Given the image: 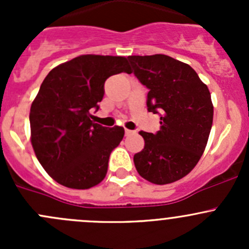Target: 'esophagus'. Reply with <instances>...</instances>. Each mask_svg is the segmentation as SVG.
I'll return each mask as SVG.
<instances>
[{
    "mask_svg": "<svg viewBox=\"0 0 249 249\" xmlns=\"http://www.w3.org/2000/svg\"><path fill=\"white\" fill-rule=\"evenodd\" d=\"M134 134V131L132 130H129V129H125V136H130V135Z\"/></svg>",
    "mask_w": 249,
    "mask_h": 249,
    "instance_id": "esophagus-1",
    "label": "esophagus"
}]
</instances>
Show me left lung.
Returning <instances> with one entry per match:
<instances>
[{
	"label": "left lung",
	"mask_w": 249,
	"mask_h": 249,
	"mask_svg": "<svg viewBox=\"0 0 249 249\" xmlns=\"http://www.w3.org/2000/svg\"><path fill=\"white\" fill-rule=\"evenodd\" d=\"M135 76L149 89L147 107L160 112L157 134L140 131L144 148L134 155L141 177L169 184L192 171L201 158L213 122L207 85L188 64L164 54L132 55Z\"/></svg>",
	"instance_id": "obj_1"
}]
</instances>
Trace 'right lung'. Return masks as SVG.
Wrapping results in <instances>:
<instances>
[{
	"label": "right lung",
	"instance_id": "1",
	"mask_svg": "<svg viewBox=\"0 0 249 249\" xmlns=\"http://www.w3.org/2000/svg\"><path fill=\"white\" fill-rule=\"evenodd\" d=\"M122 72L131 73L126 57L88 54L44 78L30 109L31 144L39 164L61 185L89 189L106 177L124 129L96 124L90 109H99L107 78Z\"/></svg>",
	"mask_w": 249,
	"mask_h": 249
}]
</instances>
